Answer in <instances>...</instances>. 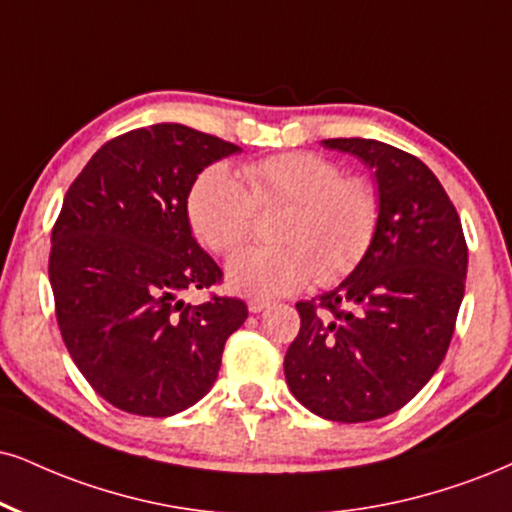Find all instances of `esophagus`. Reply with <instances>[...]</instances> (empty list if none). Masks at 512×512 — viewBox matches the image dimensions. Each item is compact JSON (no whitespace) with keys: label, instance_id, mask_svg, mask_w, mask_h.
Here are the masks:
<instances>
[{"label":"esophagus","instance_id":"esophagus-1","mask_svg":"<svg viewBox=\"0 0 512 512\" xmlns=\"http://www.w3.org/2000/svg\"><path fill=\"white\" fill-rule=\"evenodd\" d=\"M270 306L268 299H249V311L251 313H261L266 311V308Z\"/></svg>","mask_w":512,"mask_h":512}]
</instances>
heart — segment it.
Returning a JSON list of instances; mask_svg holds the SVG:
<instances>
[{
    "label": "heart",
    "instance_id": "b5f03b06",
    "mask_svg": "<svg viewBox=\"0 0 512 512\" xmlns=\"http://www.w3.org/2000/svg\"><path fill=\"white\" fill-rule=\"evenodd\" d=\"M244 185L225 168L194 182L187 216L194 237L227 256L254 237L258 211L287 206L275 225L280 244L251 246L230 261L235 292L285 296L313 277L342 280L363 261L380 225V192L365 175H342L339 163L313 151H285L242 168Z\"/></svg>",
    "mask_w": 512,
    "mask_h": 512
}]
</instances>
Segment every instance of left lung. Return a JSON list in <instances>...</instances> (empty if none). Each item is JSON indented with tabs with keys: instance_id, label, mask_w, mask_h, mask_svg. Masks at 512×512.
<instances>
[{
	"instance_id": "8db88e82",
	"label": "left lung",
	"mask_w": 512,
	"mask_h": 512,
	"mask_svg": "<svg viewBox=\"0 0 512 512\" xmlns=\"http://www.w3.org/2000/svg\"><path fill=\"white\" fill-rule=\"evenodd\" d=\"M375 168L380 225L358 268L299 301L285 356L292 394L332 422H368L406 406L449 351L468 273L453 201L418 156L361 137L325 140Z\"/></svg>"
}]
</instances>
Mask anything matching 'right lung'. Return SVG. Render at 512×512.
<instances>
[{"label":"right lung","mask_w":512,"mask_h":512,"mask_svg":"<svg viewBox=\"0 0 512 512\" xmlns=\"http://www.w3.org/2000/svg\"><path fill=\"white\" fill-rule=\"evenodd\" d=\"M237 151L187 125H149L106 142L68 187L49 251L56 323L85 380L125 413L168 418L197 403L249 315L237 296L180 299L223 282L192 237L187 197L208 163Z\"/></svg>","instance_id":"right-lung-1"}]
</instances>
